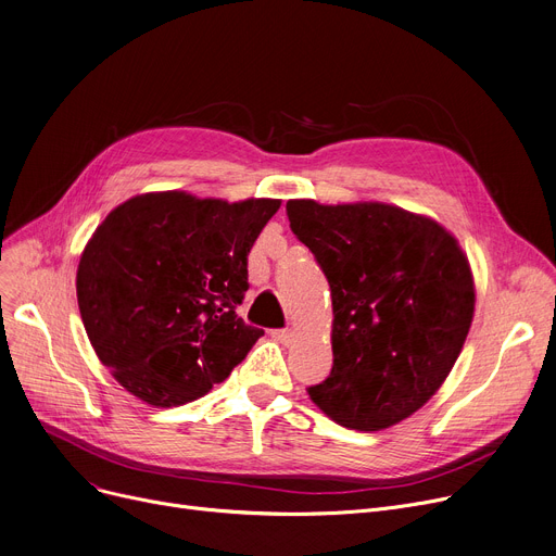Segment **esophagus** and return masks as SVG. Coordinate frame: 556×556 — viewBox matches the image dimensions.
Wrapping results in <instances>:
<instances>
[{"instance_id": "obj_1", "label": "esophagus", "mask_w": 556, "mask_h": 556, "mask_svg": "<svg viewBox=\"0 0 556 556\" xmlns=\"http://www.w3.org/2000/svg\"><path fill=\"white\" fill-rule=\"evenodd\" d=\"M273 336H275L281 344H290V342H293V338H295L293 329H277Z\"/></svg>"}]
</instances>
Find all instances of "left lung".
<instances>
[{
	"mask_svg": "<svg viewBox=\"0 0 556 556\" xmlns=\"http://www.w3.org/2000/svg\"><path fill=\"white\" fill-rule=\"evenodd\" d=\"M286 214L331 286L333 367L308 388L313 403L354 430L410 417L444 383L473 319L457 241L381 202L288 200Z\"/></svg>",
	"mask_w": 556,
	"mask_h": 556,
	"instance_id": "left-lung-1",
	"label": "left lung"
}]
</instances>
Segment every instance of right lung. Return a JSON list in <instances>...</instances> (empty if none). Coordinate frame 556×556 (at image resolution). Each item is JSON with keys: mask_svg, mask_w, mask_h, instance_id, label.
Wrapping results in <instances>:
<instances>
[{"mask_svg": "<svg viewBox=\"0 0 556 556\" xmlns=\"http://www.w3.org/2000/svg\"><path fill=\"white\" fill-rule=\"evenodd\" d=\"M279 204L143 193L97 227L78 263V308L97 356L130 394L182 405L248 356L263 329L237 304L248 254Z\"/></svg>", "mask_w": 556, "mask_h": 556, "instance_id": "right-lung-1", "label": "right lung"}]
</instances>
